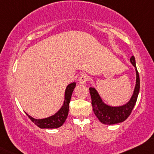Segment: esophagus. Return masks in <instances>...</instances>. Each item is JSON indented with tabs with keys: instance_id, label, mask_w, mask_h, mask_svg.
Segmentation results:
<instances>
[{
	"instance_id": "esophagus-1",
	"label": "esophagus",
	"mask_w": 154,
	"mask_h": 154,
	"mask_svg": "<svg viewBox=\"0 0 154 154\" xmlns=\"http://www.w3.org/2000/svg\"><path fill=\"white\" fill-rule=\"evenodd\" d=\"M88 80V77L86 74H81L78 78V81L80 84H85L86 83Z\"/></svg>"
}]
</instances>
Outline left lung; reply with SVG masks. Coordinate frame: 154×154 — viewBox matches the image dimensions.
I'll use <instances>...</instances> for the list:
<instances>
[{"instance_id":"left-lung-1","label":"left lung","mask_w":154,"mask_h":154,"mask_svg":"<svg viewBox=\"0 0 154 154\" xmlns=\"http://www.w3.org/2000/svg\"><path fill=\"white\" fill-rule=\"evenodd\" d=\"M130 62L134 66L136 72V84L131 99L127 103L121 106L112 107L105 104L95 88H89L91 96L93 110L100 122L106 125H112L123 122L131 114L140 92V77L136 66L134 56L130 58Z\"/></svg>"}]
</instances>
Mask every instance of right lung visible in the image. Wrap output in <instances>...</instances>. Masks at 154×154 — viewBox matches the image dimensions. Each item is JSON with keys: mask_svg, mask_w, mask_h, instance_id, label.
Segmentation results:
<instances>
[{"mask_svg": "<svg viewBox=\"0 0 154 154\" xmlns=\"http://www.w3.org/2000/svg\"><path fill=\"white\" fill-rule=\"evenodd\" d=\"M75 86L76 82H72L67 85L65 91V94H64L63 105L59 109L58 112H56L50 117L42 118V119H36V118L29 116L28 113H25L31 120L32 122L34 123L37 126H38L41 129H56V128L60 127L65 122L67 116H68L69 102H70L72 93H73Z\"/></svg>", "mask_w": 154, "mask_h": 154, "instance_id": "obj_1", "label": "right lung"}]
</instances>
